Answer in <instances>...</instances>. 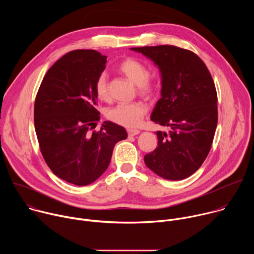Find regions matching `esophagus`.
Instances as JSON below:
<instances>
[{
	"label": "esophagus",
	"instance_id": "1",
	"mask_svg": "<svg viewBox=\"0 0 254 254\" xmlns=\"http://www.w3.org/2000/svg\"><path fill=\"white\" fill-rule=\"evenodd\" d=\"M139 133V130L136 129V128H127V134L129 136H133V135H136Z\"/></svg>",
	"mask_w": 254,
	"mask_h": 254
}]
</instances>
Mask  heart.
Segmentation results:
<instances>
[{
    "label": "heart",
    "mask_w": 254,
    "mask_h": 254,
    "mask_svg": "<svg viewBox=\"0 0 254 254\" xmlns=\"http://www.w3.org/2000/svg\"><path fill=\"white\" fill-rule=\"evenodd\" d=\"M119 70L124 75L136 84L137 92L143 96H151L157 89V83L142 62L127 58L119 65ZM94 92L99 100L106 101L110 99L108 79L104 72L100 73L94 83ZM148 108L140 101L122 102L106 112V118L123 127H131L137 126L143 116L147 114Z\"/></svg>",
    "instance_id": "b5f03b06"
}]
</instances>
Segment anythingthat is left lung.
Segmentation results:
<instances>
[{"label":"left lung","mask_w":254,"mask_h":254,"mask_svg":"<svg viewBox=\"0 0 254 254\" xmlns=\"http://www.w3.org/2000/svg\"><path fill=\"white\" fill-rule=\"evenodd\" d=\"M159 67L162 97L151 120L169 127L157 131L158 147L143 160L158 176L172 181L194 174L207 158L218 122L217 92L210 72L194 52L172 45L130 48Z\"/></svg>","instance_id":"1"}]
</instances>
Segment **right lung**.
Masks as SVG:
<instances>
[{"label":"right lung","mask_w":254,"mask_h":254,"mask_svg":"<svg viewBox=\"0 0 254 254\" xmlns=\"http://www.w3.org/2000/svg\"><path fill=\"white\" fill-rule=\"evenodd\" d=\"M106 56L73 50L47 71L36 95L34 124L41 154L50 170L70 184L85 186L111 163L116 143L127 137L125 127L100 120L94 83Z\"/></svg>","instance_id":"right-lung-1"}]
</instances>
